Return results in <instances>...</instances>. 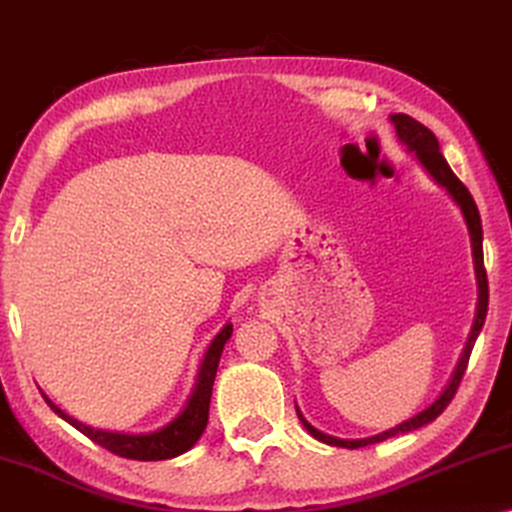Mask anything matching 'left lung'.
Instances as JSON below:
<instances>
[{
  "instance_id": "left-lung-1",
  "label": "left lung",
  "mask_w": 512,
  "mask_h": 512,
  "mask_svg": "<svg viewBox=\"0 0 512 512\" xmlns=\"http://www.w3.org/2000/svg\"><path fill=\"white\" fill-rule=\"evenodd\" d=\"M391 123H394L396 128V135L401 142L408 146V151H412L417 156L419 163L426 172L431 174L433 179L438 181L440 186L445 188L447 193L452 195V200L457 202L461 207V214H464L466 219V226H468V233H471V244H473V263H475V277H478V312H475V321H473V328H471V338L466 342V349L464 354H461L459 359V366L454 370L450 384H447L443 394L433 405L429 408L419 412V415L410 417L408 422L394 426V429L384 431V433H377L373 438H361V440H340V438H333V436H326V433H321L314 429V426L307 422V419L300 415L298 410V417L300 422L307 431L312 433L314 438L321 440V443L326 445H335V447H347V450H356V447H366V445H373V443H382V440H387L391 436H398V433H408V431H415L419 426L429 424L436 419L440 412H443L450 401L457 394L459 389V382L461 377L466 373V366H468V359H471V352H473V345L475 340H478V335L482 331V324H485V317H487V305H489V286H487V272H485V261H482V223H480V212H478V205H475L473 195L468 193V188L461 184L457 179V174L450 170V165H447V160L443 153H440V144L433 132L422 125L415 118H410L408 114H394L391 116Z\"/></svg>"
}]
</instances>
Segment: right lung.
Returning <instances> with one entry per match:
<instances>
[{"label":"right lung","instance_id":"1","mask_svg":"<svg viewBox=\"0 0 512 512\" xmlns=\"http://www.w3.org/2000/svg\"><path fill=\"white\" fill-rule=\"evenodd\" d=\"M230 335H233V324H226L221 328V333L216 335L209 345L205 361H202L198 382H195L193 396L188 398L184 412L177 419H172L170 424L153 433H114V431H102L93 429L76 422L74 417H69L67 412H62L51 398H46V403L51 405L55 415H60L65 422H69L74 429H79L83 436H88L93 443L102 445L104 450L118 454L125 459H137V461H160V459H172L184 454L186 450L198 443V438L205 431L207 419H209V398H212V387L216 368H219V359Z\"/></svg>","mask_w":512,"mask_h":512}]
</instances>
